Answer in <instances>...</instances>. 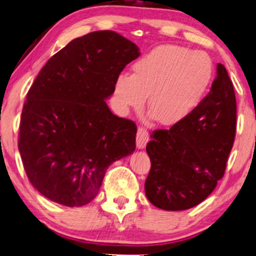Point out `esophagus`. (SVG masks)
I'll return each mask as SVG.
<instances>
[{
  "label": "esophagus",
  "instance_id": "esophagus-1",
  "mask_svg": "<svg viewBox=\"0 0 256 256\" xmlns=\"http://www.w3.org/2000/svg\"><path fill=\"white\" fill-rule=\"evenodd\" d=\"M148 142V132L146 128H138L137 138H136V144H137V148H144Z\"/></svg>",
  "mask_w": 256,
  "mask_h": 256
}]
</instances>
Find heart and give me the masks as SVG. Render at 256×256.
I'll return each instance as SVG.
<instances>
[{
  "instance_id": "1",
  "label": "heart",
  "mask_w": 256,
  "mask_h": 256,
  "mask_svg": "<svg viewBox=\"0 0 256 256\" xmlns=\"http://www.w3.org/2000/svg\"><path fill=\"white\" fill-rule=\"evenodd\" d=\"M214 64L208 53L163 44L132 64V76L116 78L114 96L122 110H148L162 125H174L194 112L212 82Z\"/></svg>"
}]
</instances>
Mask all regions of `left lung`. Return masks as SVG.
<instances>
[{"mask_svg":"<svg viewBox=\"0 0 256 256\" xmlns=\"http://www.w3.org/2000/svg\"><path fill=\"white\" fill-rule=\"evenodd\" d=\"M236 132V98L223 64L194 112L170 130L152 132L148 200L164 210L190 209L214 192L224 174Z\"/></svg>","mask_w":256,"mask_h":256,"instance_id":"left-lung-1","label":"left lung"}]
</instances>
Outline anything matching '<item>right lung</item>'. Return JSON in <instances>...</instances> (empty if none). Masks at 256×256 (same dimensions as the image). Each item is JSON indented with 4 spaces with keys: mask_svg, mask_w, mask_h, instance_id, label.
I'll list each match as a JSON object with an SVG mask.
<instances>
[{
    "mask_svg": "<svg viewBox=\"0 0 256 256\" xmlns=\"http://www.w3.org/2000/svg\"><path fill=\"white\" fill-rule=\"evenodd\" d=\"M139 54L120 34L98 30L74 38L42 67L22 110L18 151L29 182L44 197L87 204L108 168L134 151L137 126L113 114L105 100Z\"/></svg>",
    "mask_w": 256,
    "mask_h": 256,
    "instance_id": "add662e5",
    "label": "right lung"
}]
</instances>
